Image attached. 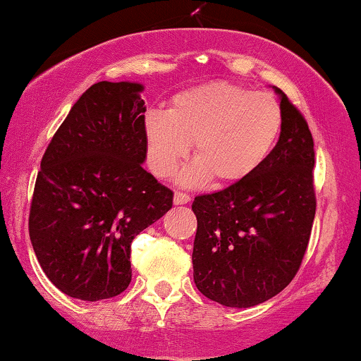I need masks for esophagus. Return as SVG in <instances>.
<instances>
[{
  "label": "esophagus",
  "instance_id": "obj_1",
  "mask_svg": "<svg viewBox=\"0 0 361 361\" xmlns=\"http://www.w3.org/2000/svg\"><path fill=\"white\" fill-rule=\"evenodd\" d=\"M173 202H175V205H186V203L190 202V195L183 192H175Z\"/></svg>",
  "mask_w": 361,
  "mask_h": 361
}]
</instances>
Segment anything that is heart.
Returning a JSON list of instances; mask_svg holds the SVG:
<instances>
[{
	"instance_id": "1",
	"label": "heart",
	"mask_w": 361,
	"mask_h": 361,
	"mask_svg": "<svg viewBox=\"0 0 361 361\" xmlns=\"http://www.w3.org/2000/svg\"><path fill=\"white\" fill-rule=\"evenodd\" d=\"M277 102L230 82H208L173 95L169 109L145 116L147 161L154 175L166 178L188 154L193 164L183 183L208 175L214 183H233L255 171L281 133Z\"/></svg>"
}]
</instances>
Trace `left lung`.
Segmentation results:
<instances>
[{"instance_id":"left-lung-1","label":"left lung","mask_w":361,"mask_h":361,"mask_svg":"<svg viewBox=\"0 0 361 361\" xmlns=\"http://www.w3.org/2000/svg\"><path fill=\"white\" fill-rule=\"evenodd\" d=\"M281 136L262 164L220 192L198 195L193 279L228 307L279 294L298 274L316 214L314 141L302 112L282 90Z\"/></svg>"}]
</instances>
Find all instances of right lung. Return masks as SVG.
Listing matches in <instances>:
<instances>
[{"instance_id": "add662e5", "label": "right lung", "mask_w": 361, "mask_h": 361, "mask_svg": "<svg viewBox=\"0 0 361 361\" xmlns=\"http://www.w3.org/2000/svg\"><path fill=\"white\" fill-rule=\"evenodd\" d=\"M141 84L97 82L47 146L28 230L35 255L62 293L119 296L131 282V242L173 207V192L142 168Z\"/></svg>"}]
</instances>
